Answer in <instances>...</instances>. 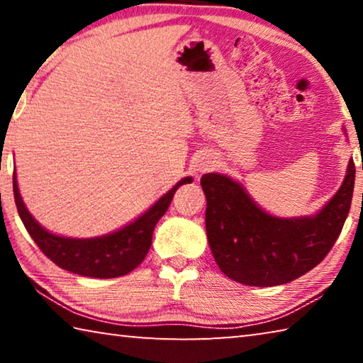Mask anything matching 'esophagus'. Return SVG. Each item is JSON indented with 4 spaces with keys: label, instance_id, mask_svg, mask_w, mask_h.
Segmentation results:
<instances>
[{
    "label": "esophagus",
    "instance_id": "obj_1",
    "mask_svg": "<svg viewBox=\"0 0 363 363\" xmlns=\"http://www.w3.org/2000/svg\"><path fill=\"white\" fill-rule=\"evenodd\" d=\"M211 164H213V162H211V160H210V158H205V160H203V162H201V163H200V167H199V171H201V173H203V171H206L208 168H210V167H211Z\"/></svg>",
    "mask_w": 363,
    "mask_h": 363
}]
</instances>
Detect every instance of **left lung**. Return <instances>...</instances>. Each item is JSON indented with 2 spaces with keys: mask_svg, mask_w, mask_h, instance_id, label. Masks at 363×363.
Returning <instances> with one entry per match:
<instances>
[{
  "mask_svg": "<svg viewBox=\"0 0 363 363\" xmlns=\"http://www.w3.org/2000/svg\"><path fill=\"white\" fill-rule=\"evenodd\" d=\"M344 136H347L342 128ZM355 167L349 160L337 192L312 216L277 218L264 211L240 182L219 173L201 176L206 235L227 277L250 286L284 285L301 277L333 248L351 210Z\"/></svg>",
  "mask_w": 363,
  "mask_h": 363,
  "instance_id": "8db88e82",
  "label": "left lung"
}]
</instances>
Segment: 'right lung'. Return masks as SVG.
I'll return each mask as SVG.
<instances>
[{
  "mask_svg": "<svg viewBox=\"0 0 363 363\" xmlns=\"http://www.w3.org/2000/svg\"><path fill=\"white\" fill-rule=\"evenodd\" d=\"M192 181L190 176L184 177L167 194L160 196L149 210L118 230L93 238H72L46 230L32 216L21 196L16 173L12 177L17 211L40 250L60 269L93 279L121 277L136 269L149 253L153 229L160 218L167 213L174 192L182 184Z\"/></svg>",
  "mask_w": 363,
  "mask_h": 363,
  "instance_id": "add662e5",
  "label": "right lung"
}]
</instances>
